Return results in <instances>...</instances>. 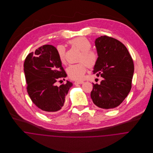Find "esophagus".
<instances>
[{
	"instance_id": "obj_1",
	"label": "esophagus",
	"mask_w": 153,
	"mask_h": 153,
	"mask_svg": "<svg viewBox=\"0 0 153 153\" xmlns=\"http://www.w3.org/2000/svg\"><path fill=\"white\" fill-rule=\"evenodd\" d=\"M83 83H84V82L82 81H76L74 82V84L75 85H76V84H82Z\"/></svg>"
}]
</instances>
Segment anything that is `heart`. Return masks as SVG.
<instances>
[{"label": "heart", "instance_id": "1", "mask_svg": "<svg viewBox=\"0 0 153 153\" xmlns=\"http://www.w3.org/2000/svg\"><path fill=\"white\" fill-rule=\"evenodd\" d=\"M69 44L81 52L79 61L82 62L77 64L71 65L66 69L68 76L74 80H81L83 78L87 72L88 65L89 67H93L97 64L98 59V53L94 50L91 49L92 44L89 40L85 37H78L71 40ZM57 53L60 62L64 64L65 63V49L64 46H57Z\"/></svg>", "mask_w": 153, "mask_h": 153}]
</instances>
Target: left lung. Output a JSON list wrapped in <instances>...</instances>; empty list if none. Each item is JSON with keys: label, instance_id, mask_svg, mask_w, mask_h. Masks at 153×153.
I'll use <instances>...</instances> for the list:
<instances>
[{"label": "left lung", "instance_id": "left-lung-1", "mask_svg": "<svg viewBox=\"0 0 153 153\" xmlns=\"http://www.w3.org/2000/svg\"><path fill=\"white\" fill-rule=\"evenodd\" d=\"M98 59L94 74L102 77L101 84H93L91 97L94 104L103 109L120 105L132 87L134 66L126 46L118 40L101 36L95 40Z\"/></svg>", "mask_w": 153, "mask_h": 153}]
</instances>
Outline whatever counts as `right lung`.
I'll return each mask as SVG.
<instances>
[{"label": "right lung", "mask_w": 153, "mask_h": 153, "mask_svg": "<svg viewBox=\"0 0 153 153\" xmlns=\"http://www.w3.org/2000/svg\"><path fill=\"white\" fill-rule=\"evenodd\" d=\"M23 67L27 92L33 103L44 113L62 109L72 84L67 81L59 87L55 85L59 79L67 75L56 48L51 45L38 48L35 52L27 55Z\"/></svg>", "instance_id": "add662e5"}]
</instances>
